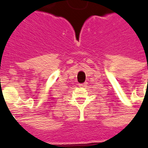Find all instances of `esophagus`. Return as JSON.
<instances>
[{
	"label": "esophagus",
	"mask_w": 148,
	"mask_h": 148,
	"mask_svg": "<svg viewBox=\"0 0 148 148\" xmlns=\"http://www.w3.org/2000/svg\"><path fill=\"white\" fill-rule=\"evenodd\" d=\"M87 84V83H83V84H79V86H80V87H83V86H86V85Z\"/></svg>",
	"instance_id": "obj_1"
}]
</instances>
